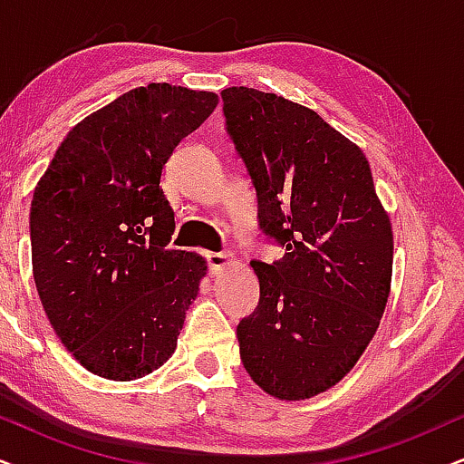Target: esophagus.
I'll list each match as a JSON object with an SVG mask.
<instances>
[{
	"label": "esophagus",
	"mask_w": 464,
	"mask_h": 464,
	"mask_svg": "<svg viewBox=\"0 0 464 464\" xmlns=\"http://www.w3.org/2000/svg\"><path fill=\"white\" fill-rule=\"evenodd\" d=\"M205 261H208V267L212 274H218L220 269L231 266L233 256L225 255V252H205Z\"/></svg>",
	"instance_id": "34e87169"
}]
</instances>
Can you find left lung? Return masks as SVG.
Instances as JSON below:
<instances>
[{
	"label": "left lung",
	"instance_id": "left-lung-1",
	"mask_svg": "<svg viewBox=\"0 0 464 464\" xmlns=\"http://www.w3.org/2000/svg\"><path fill=\"white\" fill-rule=\"evenodd\" d=\"M225 130L256 192L263 236L286 252L252 261L259 304L239 355L280 401L330 390L360 360L390 295L394 237L357 145L314 111L252 87L222 90Z\"/></svg>",
	"mask_w": 464,
	"mask_h": 464
}]
</instances>
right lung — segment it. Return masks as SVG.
I'll return each mask as SVG.
<instances>
[{
  "label": "right lung",
  "instance_id": "add662e5",
  "mask_svg": "<svg viewBox=\"0 0 464 464\" xmlns=\"http://www.w3.org/2000/svg\"><path fill=\"white\" fill-rule=\"evenodd\" d=\"M216 104L212 92L169 83L121 93L66 134L34 190L40 302L63 347L98 377H145L178 347L208 266L167 248L175 220L160 178Z\"/></svg>",
  "mask_w": 464,
  "mask_h": 464
}]
</instances>
